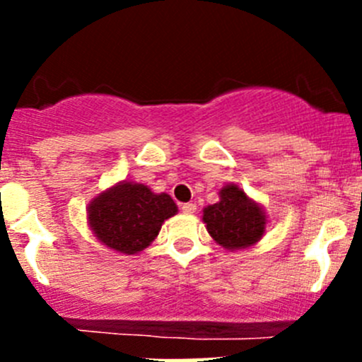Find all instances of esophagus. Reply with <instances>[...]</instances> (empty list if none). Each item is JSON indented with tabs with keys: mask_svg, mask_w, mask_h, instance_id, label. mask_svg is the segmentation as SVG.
Segmentation results:
<instances>
[{
	"mask_svg": "<svg viewBox=\"0 0 362 362\" xmlns=\"http://www.w3.org/2000/svg\"><path fill=\"white\" fill-rule=\"evenodd\" d=\"M180 210L184 211V214H187V215H192V214H196V204L194 203H184L180 206Z\"/></svg>",
	"mask_w": 362,
	"mask_h": 362,
	"instance_id": "1",
	"label": "esophagus"
}]
</instances>
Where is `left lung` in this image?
<instances>
[{"label": "left lung", "instance_id": "left-lung-1", "mask_svg": "<svg viewBox=\"0 0 362 362\" xmlns=\"http://www.w3.org/2000/svg\"><path fill=\"white\" fill-rule=\"evenodd\" d=\"M203 222L211 238L226 250L249 249L266 233L264 208L236 184L218 191V202L203 208Z\"/></svg>", "mask_w": 362, "mask_h": 362}]
</instances>
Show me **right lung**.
I'll return each instance as SVG.
<instances>
[{
    "label": "right lung",
    "instance_id": "add662e5",
    "mask_svg": "<svg viewBox=\"0 0 362 362\" xmlns=\"http://www.w3.org/2000/svg\"><path fill=\"white\" fill-rule=\"evenodd\" d=\"M177 211L178 206L166 192L156 194L148 185L122 180L93 198L87 222L105 247L134 255L154 242L164 221Z\"/></svg>",
    "mask_w": 362,
    "mask_h": 362
}]
</instances>
